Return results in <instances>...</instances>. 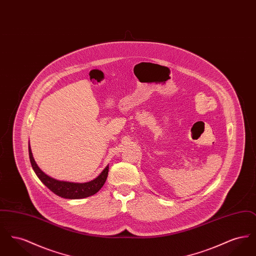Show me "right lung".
I'll use <instances>...</instances> for the list:
<instances>
[{"label": "right lung", "mask_w": 256, "mask_h": 256, "mask_svg": "<svg viewBox=\"0 0 256 256\" xmlns=\"http://www.w3.org/2000/svg\"><path fill=\"white\" fill-rule=\"evenodd\" d=\"M28 156L32 163V167L36 172L38 178L44 183L52 192H54L56 195L60 196L61 198L74 200V198H87L89 196L94 195L104 186V184L108 178V166H106V168L102 172V174L98 176L97 178L89 182L74 183L60 182L50 178L40 170V168L37 166L34 159L30 145H28Z\"/></svg>", "instance_id": "1"}]
</instances>
